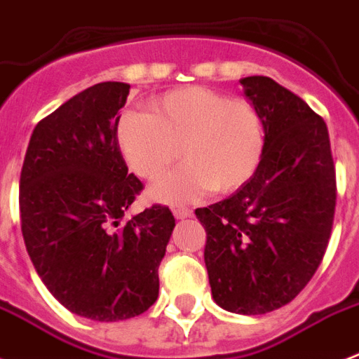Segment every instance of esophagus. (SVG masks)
Listing matches in <instances>:
<instances>
[{
  "label": "esophagus",
  "instance_id": "1",
  "mask_svg": "<svg viewBox=\"0 0 359 359\" xmlns=\"http://www.w3.org/2000/svg\"><path fill=\"white\" fill-rule=\"evenodd\" d=\"M173 216L177 219H184V218H191L194 216V210L188 207H180V205H177V207H173Z\"/></svg>",
  "mask_w": 359,
  "mask_h": 359
}]
</instances>
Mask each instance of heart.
I'll return each instance as SVG.
<instances>
[{
    "instance_id": "b5f03b06",
    "label": "heart",
    "mask_w": 359,
    "mask_h": 359,
    "mask_svg": "<svg viewBox=\"0 0 359 359\" xmlns=\"http://www.w3.org/2000/svg\"><path fill=\"white\" fill-rule=\"evenodd\" d=\"M121 154L135 175L158 179L180 156L186 162L151 188L162 203L194 201L208 190H238L259 168L264 128L248 100H231L207 87L169 91L149 114L128 111L117 126Z\"/></svg>"
}]
</instances>
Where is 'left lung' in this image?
<instances>
[{
	"instance_id": "1",
	"label": "left lung",
	"mask_w": 359,
	"mask_h": 359,
	"mask_svg": "<svg viewBox=\"0 0 359 359\" xmlns=\"http://www.w3.org/2000/svg\"><path fill=\"white\" fill-rule=\"evenodd\" d=\"M264 128L259 168L219 203L197 208L207 231L205 264L225 311L262 315L294 300L317 272L335 210L326 123L266 76L240 80Z\"/></svg>"
}]
</instances>
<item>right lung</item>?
Masks as SVG:
<instances>
[{
    "mask_svg": "<svg viewBox=\"0 0 359 359\" xmlns=\"http://www.w3.org/2000/svg\"><path fill=\"white\" fill-rule=\"evenodd\" d=\"M128 93L104 81L59 106L33 130L20 175L22 235L39 278L61 306L98 323L156 302L175 227L160 205L124 218L143 188L117 143Z\"/></svg>",
    "mask_w": 359,
    "mask_h": 359,
    "instance_id": "add662e5",
    "label": "right lung"
}]
</instances>
